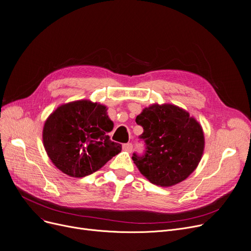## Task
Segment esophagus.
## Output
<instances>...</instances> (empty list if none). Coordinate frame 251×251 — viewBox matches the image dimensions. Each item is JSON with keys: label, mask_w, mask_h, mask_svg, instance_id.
Listing matches in <instances>:
<instances>
[{"label": "esophagus", "mask_w": 251, "mask_h": 251, "mask_svg": "<svg viewBox=\"0 0 251 251\" xmlns=\"http://www.w3.org/2000/svg\"><path fill=\"white\" fill-rule=\"evenodd\" d=\"M123 150L128 151V152H131V151H132V150H133V144L130 143V142L123 144Z\"/></svg>", "instance_id": "esophagus-1"}]
</instances>
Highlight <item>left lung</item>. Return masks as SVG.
Listing matches in <instances>:
<instances>
[{
    "label": "left lung",
    "instance_id": "obj_1",
    "mask_svg": "<svg viewBox=\"0 0 251 251\" xmlns=\"http://www.w3.org/2000/svg\"><path fill=\"white\" fill-rule=\"evenodd\" d=\"M143 128L146 150L133 153L140 173L155 185L168 187L185 180L201 162L204 148L201 126L174 104H152L135 119Z\"/></svg>",
    "mask_w": 251,
    "mask_h": 251
}]
</instances>
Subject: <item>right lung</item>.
<instances>
[{
    "instance_id": "1",
    "label": "right lung",
    "mask_w": 251,
    "mask_h": 251,
    "mask_svg": "<svg viewBox=\"0 0 251 251\" xmlns=\"http://www.w3.org/2000/svg\"><path fill=\"white\" fill-rule=\"evenodd\" d=\"M113 127L102 104L89 100L65 103L46 121L44 146L52 164L63 173L85 177L121 151V144L107 135Z\"/></svg>"
}]
</instances>
